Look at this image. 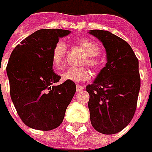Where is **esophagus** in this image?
<instances>
[{
	"label": "esophagus",
	"instance_id": "obj_1",
	"mask_svg": "<svg viewBox=\"0 0 152 152\" xmlns=\"http://www.w3.org/2000/svg\"><path fill=\"white\" fill-rule=\"evenodd\" d=\"M85 87L84 86H82V85H76V91H80L81 90H83Z\"/></svg>",
	"mask_w": 152,
	"mask_h": 152
}]
</instances>
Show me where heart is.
<instances>
[{
	"instance_id": "obj_1",
	"label": "heart",
	"mask_w": 152,
	"mask_h": 152,
	"mask_svg": "<svg viewBox=\"0 0 152 152\" xmlns=\"http://www.w3.org/2000/svg\"><path fill=\"white\" fill-rule=\"evenodd\" d=\"M78 45L85 50L87 56L83 61L84 64H88L91 67L97 69L101 66V59L99 58L100 46L91 39H82L78 42ZM67 44L63 40H58L53 46L51 52V61L56 69H60L64 62L67 52ZM91 76L90 72L85 67H70L61 73V79L65 81L82 82L89 79Z\"/></svg>"
}]
</instances>
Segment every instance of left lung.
I'll list each match as a JSON object with an SVG mask.
<instances>
[{"label": "left lung", "mask_w": 152, "mask_h": 152, "mask_svg": "<svg viewBox=\"0 0 152 152\" xmlns=\"http://www.w3.org/2000/svg\"><path fill=\"white\" fill-rule=\"evenodd\" d=\"M90 34L102 42L107 62L93 84L86 86L93 128L104 134L123 130L133 118L140 89L139 61L131 46L109 31Z\"/></svg>", "instance_id": "1"}]
</instances>
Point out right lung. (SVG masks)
<instances>
[{"label":"right lung","instance_id":"obj_1","mask_svg":"<svg viewBox=\"0 0 152 152\" xmlns=\"http://www.w3.org/2000/svg\"><path fill=\"white\" fill-rule=\"evenodd\" d=\"M70 34L58 28L39 29L12 50L7 66L10 95L17 113L28 127L48 131L61 124L76 92L74 82L53 72L51 52L59 38Z\"/></svg>","mask_w":152,"mask_h":152}]
</instances>
